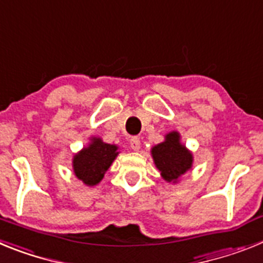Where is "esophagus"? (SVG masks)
<instances>
[{"instance_id": "1", "label": "esophagus", "mask_w": 263, "mask_h": 263, "mask_svg": "<svg viewBox=\"0 0 263 263\" xmlns=\"http://www.w3.org/2000/svg\"><path fill=\"white\" fill-rule=\"evenodd\" d=\"M130 147L133 148L134 152H138L139 148H141V139L138 137H133V138L130 139Z\"/></svg>"}]
</instances>
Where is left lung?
<instances>
[{
    "mask_svg": "<svg viewBox=\"0 0 263 263\" xmlns=\"http://www.w3.org/2000/svg\"><path fill=\"white\" fill-rule=\"evenodd\" d=\"M152 157L155 167L160 171V176L173 184H176L194 164L192 152L180 142V134L176 130L168 132L163 142L153 146Z\"/></svg>",
    "mask_w": 263,
    "mask_h": 263,
    "instance_id": "left-lung-1",
    "label": "left lung"
}]
</instances>
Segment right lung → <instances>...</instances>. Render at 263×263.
<instances>
[{
    "mask_svg": "<svg viewBox=\"0 0 263 263\" xmlns=\"http://www.w3.org/2000/svg\"><path fill=\"white\" fill-rule=\"evenodd\" d=\"M118 154L117 145L104 142L100 137H90L89 143L72 158L73 174L85 185L93 187L103 180Z\"/></svg>",
    "mask_w": 263,
    "mask_h": 263,
    "instance_id": "add662e5",
    "label": "right lung"
}]
</instances>
